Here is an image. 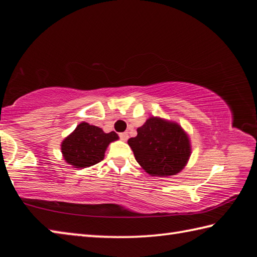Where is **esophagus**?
<instances>
[{
    "mask_svg": "<svg viewBox=\"0 0 257 257\" xmlns=\"http://www.w3.org/2000/svg\"><path fill=\"white\" fill-rule=\"evenodd\" d=\"M119 136H120V139L121 141H123V142H125L128 139V133H121V134H119Z\"/></svg>",
    "mask_w": 257,
    "mask_h": 257,
    "instance_id": "1",
    "label": "esophagus"
}]
</instances>
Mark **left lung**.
<instances>
[{"label":"left lung","mask_w":257,"mask_h":257,"mask_svg":"<svg viewBox=\"0 0 257 257\" xmlns=\"http://www.w3.org/2000/svg\"><path fill=\"white\" fill-rule=\"evenodd\" d=\"M135 159L151 176L168 177L180 172L188 162L191 147L188 135L177 122L151 116L129 138Z\"/></svg>","instance_id":"8db88e82"}]
</instances>
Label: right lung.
<instances>
[{"label":"right lung","instance_id":"obj_1","mask_svg":"<svg viewBox=\"0 0 257 257\" xmlns=\"http://www.w3.org/2000/svg\"><path fill=\"white\" fill-rule=\"evenodd\" d=\"M118 139L114 132L106 134L96 125L81 122L63 139L61 151L67 163L78 169L88 168L101 162L108 144Z\"/></svg>","mask_w":257,"mask_h":257}]
</instances>
